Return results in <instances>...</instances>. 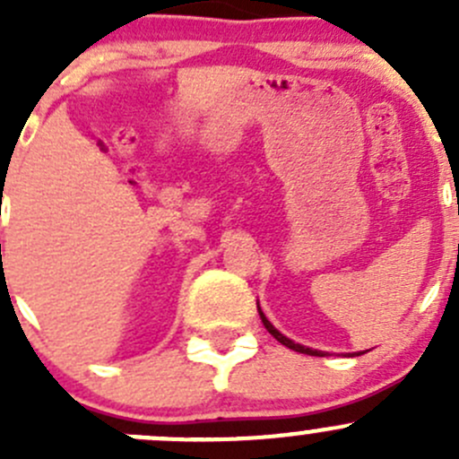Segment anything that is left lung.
I'll list each match as a JSON object with an SVG mask.
<instances>
[{
  "mask_svg": "<svg viewBox=\"0 0 459 459\" xmlns=\"http://www.w3.org/2000/svg\"><path fill=\"white\" fill-rule=\"evenodd\" d=\"M257 311H259V307H257ZM259 317H262V322H264V326H266V331L271 333L273 337H275L277 342H280V344H284V346H289V349H293V351H298V353H304V355H316V358H322V351H316V349H308V346H302V344H295L293 340H289V337H284L281 335L280 331H277L275 326H273L271 322H268L266 319V316H264L262 311H259Z\"/></svg>",
  "mask_w": 459,
  "mask_h": 459,
  "instance_id": "left-lung-1",
  "label": "left lung"
}]
</instances>
